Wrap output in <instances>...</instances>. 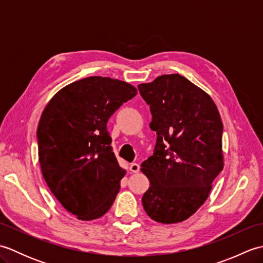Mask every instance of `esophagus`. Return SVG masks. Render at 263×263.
<instances>
[{
	"label": "esophagus",
	"mask_w": 263,
	"mask_h": 263,
	"mask_svg": "<svg viewBox=\"0 0 263 263\" xmlns=\"http://www.w3.org/2000/svg\"><path fill=\"white\" fill-rule=\"evenodd\" d=\"M130 171L132 173H138L139 171H140V165L137 164V163H133L130 165Z\"/></svg>",
	"instance_id": "esophagus-1"
}]
</instances>
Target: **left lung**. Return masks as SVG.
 Here are the masks:
<instances>
[{
    "mask_svg": "<svg viewBox=\"0 0 263 263\" xmlns=\"http://www.w3.org/2000/svg\"><path fill=\"white\" fill-rule=\"evenodd\" d=\"M138 88L157 135L154 155L141 164L150 182L143 209L155 221L176 224L204 203L224 168L220 114L208 93L180 74H164Z\"/></svg>",
    "mask_w": 263,
    "mask_h": 263,
    "instance_id": "left-lung-1",
    "label": "left lung"
}]
</instances>
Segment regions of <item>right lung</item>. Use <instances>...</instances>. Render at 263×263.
<instances>
[{
	"label": "right lung",
	"instance_id": "obj_1",
	"mask_svg": "<svg viewBox=\"0 0 263 263\" xmlns=\"http://www.w3.org/2000/svg\"><path fill=\"white\" fill-rule=\"evenodd\" d=\"M124 81L89 77L49 100L37 128L38 158L51 192L80 220L104 216L125 175L107 131L109 117L137 95Z\"/></svg>",
	"mask_w": 263,
	"mask_h": 263
}]
</instances>
